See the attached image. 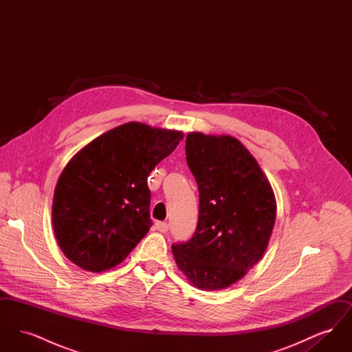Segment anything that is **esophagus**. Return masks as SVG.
<instances>
[{"mask_svg": "<svg viewBox=\"0 0 352 352\" xmlns=\"http://www.w3.org/2000/svg\"><path fill=\"white\" fill-rule=\"evenodd\" d=\"M155 230H157L158 232L165 234V232H168V223H164V221H157V223H155Z\"/></svg>", "mask_w": 352, "mask_h": 352, "instance_id": "34e87169", "label": "esophagus"}]
</instances>
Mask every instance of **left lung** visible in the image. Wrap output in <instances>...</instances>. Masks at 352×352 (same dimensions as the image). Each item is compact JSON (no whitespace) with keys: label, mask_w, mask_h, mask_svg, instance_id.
<instances>
[{"label":"left lung","mask_w":352,"mask_h":352,"mask_svg":"<svg viewBox=\"0 0 352 352\" xmlns=\"http://www.w3.org/2000/svg\"><path fill=\"white\" fill-rule=\"evenodd\" d=\"M186 160L199 188V220L194 236L171 251L190 284L227 289L267 251L276 197L256 158L232 135L187 134Z\"/></svg>","instance_id":"1"}]
</instances>
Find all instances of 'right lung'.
Listing matches in <instances>:
<instances>
[{"mask_svg": "<svg viewBox=\"0 0 352 352\" xmlns=\"http://www.w3.org/2000/svg\"><path fill=\"white\" fill-rule=\"evenodd\" d=\"M184 132L131 121L96 137L63 168L52 228L65 256L100 273L122 263L151 227L148 177Z\"/></svg>", "mask_w": 352, "mask_h": 352, "instance_id": "right-lung-1", "label": "right lung"}]
</instances>
